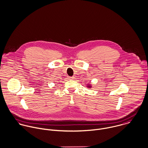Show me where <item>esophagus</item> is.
Listing matches in <instances>:
<instances>
[{
    "label": "esophagus",
    "mask_w": 148,
    "mask_h": 148,
    "mask_svg": "<svg viewBox=\"0 0 148 148\" xmlns=\"http://www.w3.org/2000/svg\"><path fill=\"white\" fill-rule=\"evenodd\" d=\"M68 79H70V80H72V79H74V77H73V76H72V77H68Z\"/></svg>",
    "instance_id": "obj_1"
}]
</instances>
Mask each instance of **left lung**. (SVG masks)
<instances>
[{
	"mask_svg": "<svg viewBox=\"0 0 148 148\" xmlns=\"http://www.w3.org/2000/svg\"><path fill=\"white\" fill-rule=\"evenodd\" d=\"M88 86H87V87H88V88H91V86L90 85V84H88V85H87Z\"/></svg>",
	"mask_w": 148,
	"mask_h": 148,
	"instance_id": "left-lung-1",
	"label": "left lung"
}]
</instances>
